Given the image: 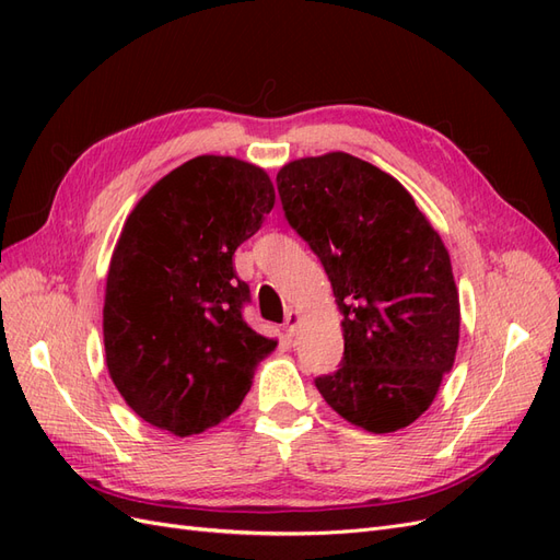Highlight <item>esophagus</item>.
Wrapping results in <instances>:
<instances>
[{"instance_id":"34e87169","label":"esophagus","mask_w":560,"mask_h":560,"mask_svg":"<svg viewBox=\"0 0 560 560\" xmlns=\"http://www.w3.org/2000/svg\"><path fill=\"white\" fill-rule=\"evenodd\" d=\"M299 325H301V313L294 311V308L287 311V315H284V331H287V336H294Z\"/></svg>"}]
</instances>
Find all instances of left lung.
Masks as SVG:
<instances>
[{"label": "left lung", "instance_id": "left-lung-1", "mask_svg": "<svg viewBox=\"0 0 560 560\" xmlns=\"http://www.w3.org/2000/svg\"><path fill=\"white\" fill-rule=\"evenodd\" d=\"M287 222L317 254L343 313V362L315 378L352 425L385 434L430 409L460 338L448 249L404 186L331 151L280 167Z\"/></svg>", "mask_w": 560, "mask_h": 560}]
</instances>
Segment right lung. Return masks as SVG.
Returning <instances> with one entry per match:
<instances>
[{
  "label": "right lung",
  "mask_w": 560,
  "mask_h": 560,
  "mask_svg": "<svg viewBox=\"0 0 560 560\" xmlns=\"http://www.w3.org/2000/svg\"><path fill=\"white\" fill-rule=\"evenodd\" d=\"M261 167L196 156L159 179L128 214L105 290L109 376L149 425L189 436L243 404L254 366L278 341L243 319L249 287L233 254L273 210Z\"/></svg>",
  "instance_id": "right-lung-1"
}]
</instances>
